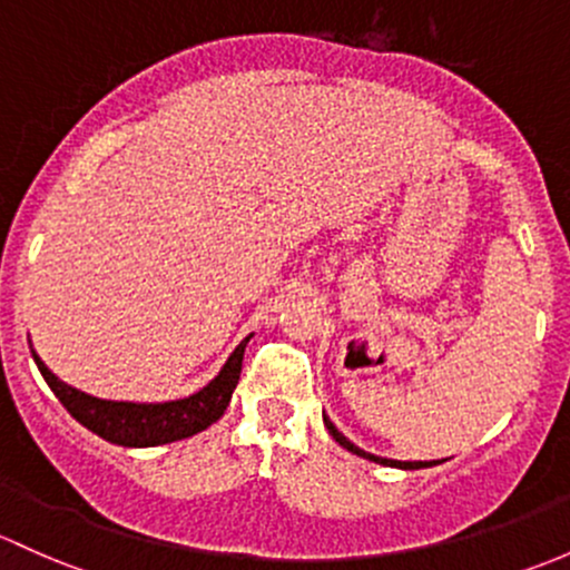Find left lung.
I'll use <instances>...</instances> for the list:
<instances>
[{
  "instance_id": "obj_1",
  "label": "left lung",
  "mask_w": 570,
  "mask_h": 570,
  "mask_svg": "<svg viewBox=\"0 0 570 570\" xmlns=\"http://www.w3.org/2000/svg\"><path fill=\"white\" fill-rule=\"evenodd\" d=\"M325 426H327V431H331V434H333V440L338 442L341 448H346V451H350V453H355V456H363V459H368V461H376V464H385V466H399V470H421V466H431V464H434V461H395V459H382V456H374V453H365V451H361V448L355 445V442H350V440H346V436L341 434V431L333 426V423H331V417H325Z\"/></svg>"
}]
</instances>
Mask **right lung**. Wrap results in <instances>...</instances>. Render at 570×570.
Masks as SVG:
<instances>
[{
  "label": "right lung",
  "mask_w": 570,
  "mask_h": 570,
  "mask_svg": "<svg viewBox=\"0 0 570 570\" xmlns=\"http://www.w3.org/2000/svg\"><path fill=\"white\" fill-rule=\"evenodd\" d=\"M248 338L239 341V346L232 352L229 361L220 368V374L209 385L202 387L199 393L188 395V399L164 401V404H134V401L95 399V395L65 385L59 376H53L46 368V363L35 352L32 357L38 363L43 380L48 382V387H51L53 395L62 401L65 410L81 426H87L92 434L114 442V445L155 448L199 434V431L213 426L224 415L232 401V393L237 387L239 368H243V352Z\"/></svg>",
  "instance_id": "1"
}]
</instances>
